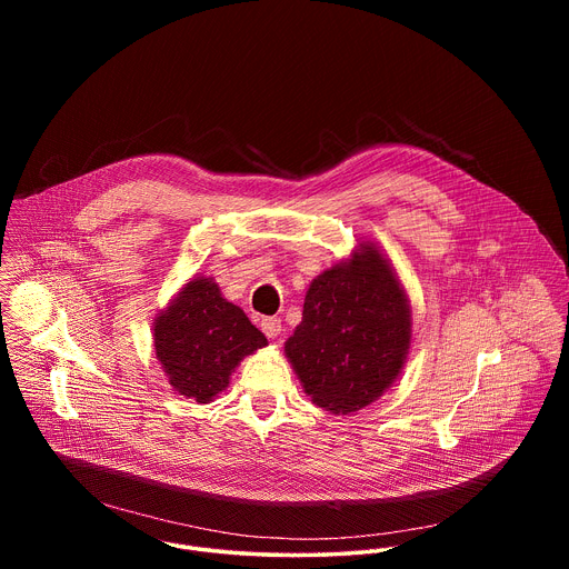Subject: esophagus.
Segmentation results:
<instances>
[{
  "label": "esophagus",
  "instance_id": "1",
  "mask_svg": "<svg viewBox=\"0 0 569 569\" xmlns=\"http://www.w3.org/2000/svg\"><path fill=\"white\" fill-rule=\"evenodd\" d=\"M261 331L268 336V338H277L281 333V319L279 317H263L261 319Z\"/></svg>",
  "mask_w": 569,
  "mask_h": 569
}]
</instances>
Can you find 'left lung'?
<instances>
[{
    "label": "left lung",
    "mask_w": 569,
    "mask_h": 569,
    "mask_svg": "<svg viewBox=\"0 0 569 569\" xmlns=\"http://www.w3.org/2000/svg\"><path fill=\"white\" fill-rule=\"evenodd\" d=\"M410 347V299L376 242L362 240L312 279L283 351L317 408L351 415L393 385Z\"/></svg>",
    "instance_id": "8db88e82"
}]
</instances>
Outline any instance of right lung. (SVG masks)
<instances>
[{"label":"right lung","instance_id":"1","mask_svg":"<svg viewBox=\"0 0 569 569\" xmlns=\"http://www.w3.org/2000/svg\"><path fill=\"white\" fill-rule=\"evenodd\" d=\"M154 356L171 387L196 402L227 389L246 356L268 347L266 336L227 301L213 277H193L152 321Z\"/></svg>","mask_w":569,"mask_h":569}]
</instances>
